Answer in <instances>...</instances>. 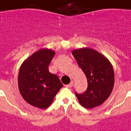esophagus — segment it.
<instances>
[{
  "label": "esophagus",
  "instance_id": "1",
  "mask_svg": "<svg viewBox=\"0 0 131 131\" xmlns=\"http://www.w3.org/2000/svg\"><path fill=\"white\" fill-rule=\"evenodd\" d=\"M73 81H71L69 84L66 85V87H68V88H72V87H73Z\"/></svg>",
  "mask_w": 131,
  "mask_h": 131
}]
</instances>
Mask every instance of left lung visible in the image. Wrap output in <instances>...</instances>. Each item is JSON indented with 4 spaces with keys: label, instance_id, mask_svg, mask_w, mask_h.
Returning <instances> with one entry per match:
<instances>
[{
    "label": "left lung",
    "instance_id": "obj_1",
    "mask_svg": "<svg viewBox=\"0 0 131 131\" xmlns=\"http://www.w3.org/2000/svg\"><path fill=\"white\" fill-rule=\"evenodd\" d=\"M72 54L88 81V88L76 97L82 106L93 108L108 99L114 86V71L111 62L97 50L83 48L75 49Z\"/></svg>",
    "mask_w": 131,
    "mask_h": 131
}]
</instances>
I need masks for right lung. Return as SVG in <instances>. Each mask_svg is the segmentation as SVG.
I'll return each instance as SVG.
<instances>
[{
  "mask_svg": "<svg viewBox=\"0 0 131 131\" xmlns=\"http://www.w3.org/2000/svg\"><path fill=\"white\" fill-rule=\"evenodd\" d=\"M55 51L43 48L35 52L23 63L18 73V88L30 105L46 109L63 85L56 75L49 72L48 66Z\"/></svg>",
  "mask_w": 131,
  "mask_h": 131,
  "instance_id": "add662e5",
  "label": "right lung"
}]
</instances>
